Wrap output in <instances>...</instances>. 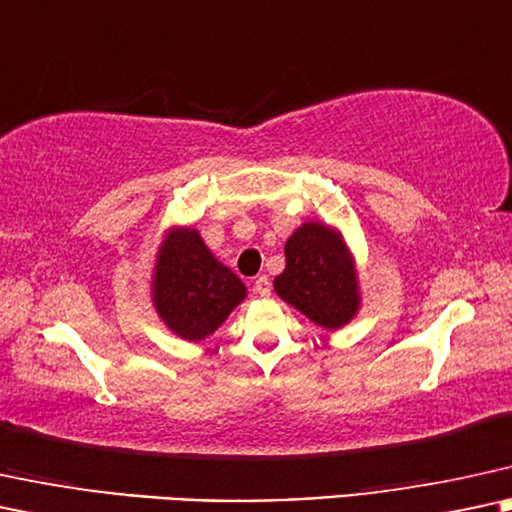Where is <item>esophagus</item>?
<instances>
[{
    "label": "esophagus",
    "mask_w": 512,
    "mask_h": 512,
    "mask_svg": "<svg viewBox=\"0 0 512 512\" xmlns=\"http://www.w3.org/2000/svg\"><path fill=\"white\" fill-rule=\"evenodd\" d=\"M252 290H255V293L260 295V297H269V295H271V281H269V276H257V278H255V286H252Z\"/></svg>",
    "instance_id": "obj_1"
}]
</instances>
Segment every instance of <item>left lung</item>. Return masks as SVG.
Wrapping results in <instances>:
<instances>
[{
  "label": "left lung",
  "instance_id": "8db88e82",
  "mask_svg": "<svg viewBox=\"0 0 512 512\" xmlns=\"http://www.w3.org/2000/svg\"><path fill=\"white\" fill-rule=\"evenodd\" d=\"M274 290L323 328H340L359 307L357 276L345 243L323 224H302L286 243V269Z\"/></svg>",
  "mask_w": 512,
  "mask_h": 512
}]
</instances>
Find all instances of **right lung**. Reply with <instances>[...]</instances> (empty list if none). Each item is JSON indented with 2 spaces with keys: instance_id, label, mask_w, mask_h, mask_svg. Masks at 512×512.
I'll list each match as a JSON object with an SVG mask.
<instances>
[{
  "instance_id": "1",
  "label": "right lung",
  "mask_w": 512,
  "mask_h": 512,
  "mask_svg": "<svg viewBox=\"0 0 512 512\" xmlns=\"http://www.w3.org/2000/svg\"><path fill=\"white\" fill-rule=\"evenodd\" d=\"M153 290L158 314L184 340H203L215 333L245 297L241 278L212 257L193 229L174 231L167 238Z\"/></svg>"
}]
</instances>
